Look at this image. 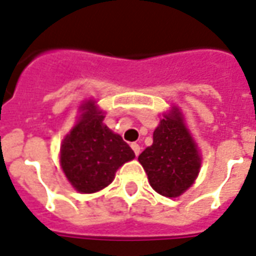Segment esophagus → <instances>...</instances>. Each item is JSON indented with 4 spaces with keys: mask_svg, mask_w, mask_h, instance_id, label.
<instances>
[{
    "mask_svg": "<svg viewBox=\"0 0 256 256\" xmlns=\"http://www.w3.org/2000/svg\"><path fill=\"white\" fill-rule=\"evenodd\" d=\"M132 149L134 150L136 156H140V153H141V146L138 145V144H132Z\"/></svg>",
    "mask_w": 256,
    "mask_h": 256,
    "instance_id": "esophagus-1",
    "label": "esophagus"
}]
</instances>
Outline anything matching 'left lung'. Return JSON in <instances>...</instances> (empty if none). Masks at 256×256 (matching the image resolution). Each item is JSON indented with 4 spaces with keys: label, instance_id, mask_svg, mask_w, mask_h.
<instances>
[{
    "label": "left lung",
    "instance_id": "1",
    "mask_svg": "<svg viewBox=\"0 0 256 256\" xmlns=\"http://www.w3.org/2000/svg\"><path fill=\"white\" fill-rule=\"evenodd\" d=\"M152 188L165 198H177L196 180L202 157L185 128L178 108L173 107L153 132V145L138 157Z\"/></svg>",
    "mask_w": 256,
    "mask_h": 256
}]
</instances>
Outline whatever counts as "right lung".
Wrapping results in <instances>:
<instances>
[{"label": "right lung", "mask_w": 256, "mask_h": 256, "mask_svg": "<svg viewBox=\"0 0 256 256\" xmlns=\"http://www.w3.org/2000/svg\"><path fill=\"white\" fill-rule=\"evenodd\" d=\"M80 108V118L62 144L60 164L78 192L94 193L110 185L115 172L136 154L120 134L103 124L104 114L95 102L88 100Z\"/></svg>", "instance_id": "obj_1"}]
</instances>
